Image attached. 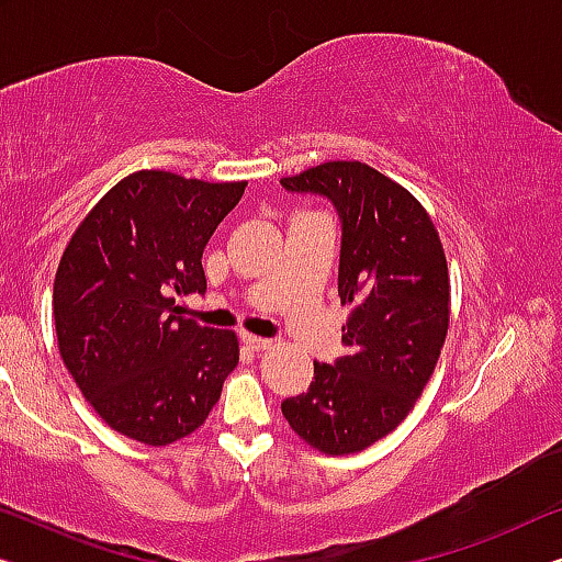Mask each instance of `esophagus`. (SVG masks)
<instances>
[{"label": "esophagus", "instance_id": "1", "mask_svg": "<svg viewBox=\"0 0 562 562\" xmlns=\"http://www.w3.org/2000/svg\"><path fill=\"white\" fill-rule=\"evenodd\" d=\"M241 340H245V342H247V346H249V348H252V350H267V348H270V346H272V340L257 338V335H249V333H245V335H241Z\"/></svg>", "mask_w": 562, "mask_h": 562}]
</instances>
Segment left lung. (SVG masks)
I'll return each mask as SVG.
<instances>
[{
  "mask_svg": "<svg viewBox=\"0 0 562 562\" xmlns=\"http://www.w3.org/2000/svg\"><path fill=\"white\" fill-rule=\"evenodd\" d=\"M282 187L338 209V295L350 307L348 353L315 363V381L282 401V416L323 454H358L404 422L434 375L451 313L447 255L422 201L373 166L328 161Z\"/></svg>",
  "mask_w": 562,
  "mask_h": 562,
  "instance_id": "obj_1",
  "label": "left lung"
}]
</instances>
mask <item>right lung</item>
Wrapping results in <instances>:
<instances>
[{
  "label": "right lung",
  "instance_id": "1",
  "mask_svg": "<svg viewBox=\"0 0 562 562\" xmlns=\"http://www.w3.org/2000/svg\"><path fill=\"white\" fill-rule=\"evenodd\" d=\"M245 187L133 171L67 241L53 290L57 348L88 404L123 437L148 447L189 437L239 363L234 330L181 317L173 295L206 290L201 255Z\"/></svg>",
  "mask_w": 562,
  "mask_h": 562
}]
</instances>
